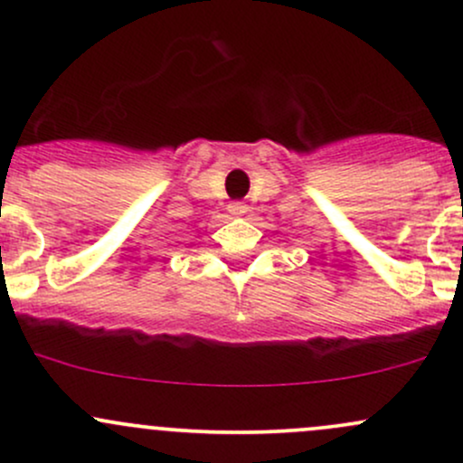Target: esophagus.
<instances>
[{
  "label": "esophagus",
  "instance_id": "1",
  "mask_svg": "<svg viewBox=\"0 0 463 463\" xmlns=\"http://www.w3.org/2000/svg\"><path fill=\"white\" fill-rule=\"evenodd\" d=\"M228 213L235 217H241L243 213H246V204H243V202H231V204H228Z\"/></svg>",
  "mask_w": 463,
  "mask_h": 463
}]
</instances>
